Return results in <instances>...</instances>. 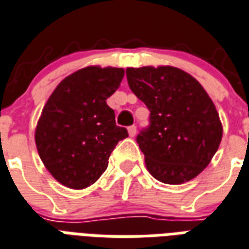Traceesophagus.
<instances>
[{"mask_svg":"<svg viewBox=\"0 0 249 249\" xmlns=\"http://www.w3.org/2000/svg\"><path fill=\"white\" fill-rule=\"evenodd\" d=\"M136 132H137V129H136L134 125H132V126H129L128 128V133L130 137H134V136H136Z\"/></svg>","mask_w":249,"mask_h":249,"instance_id":"obj_1","label":"esophagus"}]
</instances>
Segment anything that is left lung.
<instances>
[{
	"label": "left lung",
	"mask_w": 249,
	"mask_h": 249,
	"mask_svg": "<svg viewBox=\"0 0 249 249\" xmlns=\"http://www.w3.org/2000/svg\"><path fill=\"white\" fill-rule=\"evenodd\" d=\"M126 78L150 111V126L137 137L147 171L172 185L195 179L222 140L213 100L196 78L174 66L128 68Z\"/></svg>",
	"instance_id": "obj_1"
}]
</instances>
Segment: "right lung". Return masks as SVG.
Here are the masks:
<instances>
[{
	"instance_id": "right-lung-1",
	"label": "right lung",
	"mask_w": 249,
	"mask_h": 249,
	"mask_svg": "<svg viewBox=\"0 0 249 249\" xmlns=\"http://www.w3.org/2000/svg\"><path fill=\"white\" fill-rule=\"evenodd\" d=\"M124 78L121 68L87 66L57 85L35 129V143L51 175L71 189H85L107 170L117 142L128 137L106 100Z\"/></svg>"
}]
</instances>
